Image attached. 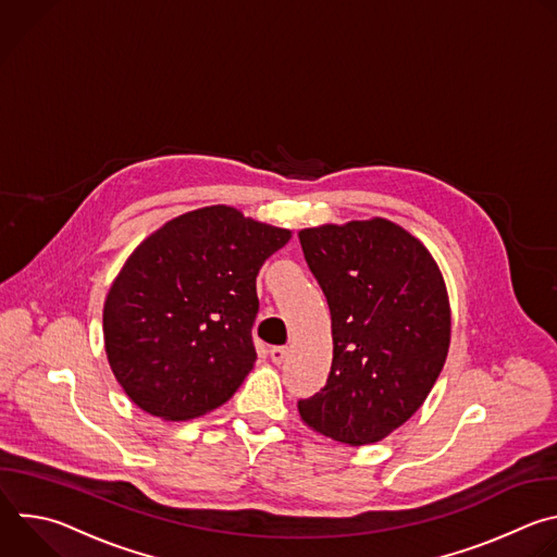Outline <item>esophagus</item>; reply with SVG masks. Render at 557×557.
I'll list each match as a JSON object with an SVG mask.
<instances>
[{
    "instance_id": "34e87169",
    "label": "esophagus",
    "mask_w": 557,
    "mask_h": 557,
    "mask_svg": "<svg viewBox=\"0 0 557 557\" xmlns=\"http://www.w3.org/2000/svg\"><path fill=\"white\" fill-rule=\"evenodd\" d=\"M269 355H271V359H273V363H282L284 359H286V348L284 346H273L271 350H269Z\"/></svg>"
}]
</instances>
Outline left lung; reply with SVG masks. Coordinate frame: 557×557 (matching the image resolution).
<instances>
[{"instance_id":"8db88e82","label":"left lung","mask_w":557,"mask_h":557,"mask_svg":"<svg viewBox=\"0 0 557 557\" xmlns=\"http://www.w3.org/2000/svg\"><path fill=\"white\" fill-rule=\"evenodd\" d=\"M333 320L326 385L297 401L301 421L346 445L404 425L425 401L449 348V301L428 249L383 218L299 231Z\"/></svg>"}]
</instances>
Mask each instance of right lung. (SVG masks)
<instances>
[{"mask_svg": "<svg viewBox=\"0 0 557 557\" xmlns=\"http://www.w3.org/2000/svg\"><path fill=\"white\" fill-rule=\"evenodd\" d=\"M290 231L218 205L185 213L129 256L103 335L110 368L145 412L185 421L228 401L253 368L256 277Z\"/></svg>", "mask_w": 557, "mask_h": 557, "instance_id": "right-lung-1", "label": "right lung"}]
</instances>
